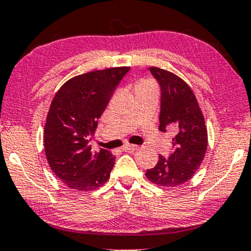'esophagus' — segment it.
<instances>
[{"label": "esophagus", "mask_w": 251, "mask_h": 251, "mask_svg": "<svg viewBox=\"0 0 251 251\" xmlns=\"http://www.w3.org/2000/svg\"><path fill=\"white\" fill-rule=\"evenodd\" d=\"M137 149H138L137 145L126 144V145L122 148V151H126V152H133V151H136V150H137Z\"/></svg>", "instance_id": "1"}]
</instances>
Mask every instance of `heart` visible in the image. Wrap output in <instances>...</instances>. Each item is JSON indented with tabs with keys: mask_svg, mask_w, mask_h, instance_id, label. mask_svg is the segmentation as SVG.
<instances>
[{
	"mask_svg": "<svg viewBox=\"0 0 251 251\" xmlns=\"http://www.w3.org/2000/svg\"><path fill=\"white\" fill-rule=\"evenodd\" d=\"M149 82H144V83H142V84H148Z\"/></svg>",
	"mask_w": 251,
	"mask_h": 251,
	"instance_id": "obj_1",
	"label": "heart"
}]
</instances>
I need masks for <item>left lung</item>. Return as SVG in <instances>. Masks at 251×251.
<instances>
[{
  "instance_id": "obj_1",
  "label": "left lung",
  "mask_w": 251,
  "mask_h": 251,
  "mask_svg": "<svg viewBox=\"0 0 251 251\" xmlns=\"http://www.w3.org/2000/svg\"><path fill=\"white\" fill-rule=\"evenodd\" d=\"M160 86L159 130L173 129V153L159 155L158 164L146 171V177L161 187H177L188 182L203 161L207 149V130L197 99L189 85L176 75L151 67Z\"/></svg>"
}]
</instances>
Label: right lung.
Segmentation results:
<instances>
[{
	"label": "right lung",
	"mask_w": 251,
	"mask_h": 251,
	"mask_svg": "<svg viewBox=\"0 0 251 251\" xmlns=\"http://www.w3.org/2000/svg\"><path fill=\"white\" fill-rule=\"evenodd\" d=\"M129 67L79 75L55 94L45 125V153L54 174L77 191L105 184L115 164L107 150L93 152L90 141L114 90Z\"/></svg>",
	"instance_id": "add662e5"
}]
</instances>
